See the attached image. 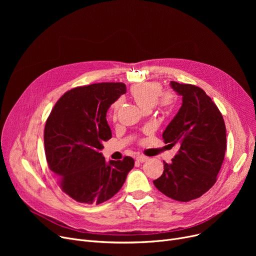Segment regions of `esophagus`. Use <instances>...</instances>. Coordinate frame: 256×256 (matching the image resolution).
<instances>
[{"label": "esophagus", "instance_id": "1", "mask_svg": "<svg viewBox=\"0 0 256 256\" xmlns=\"http://www.w3.org/2000/svg\"><path fill=\"white\" fill-rule=\"evenodd\" d=\"M136 160H138V162H140V163H144V162H146L147 160H148V158L145 156H137Z\"/></svg>", "mask_w": 256, "mask_h": 256}]
</instances>
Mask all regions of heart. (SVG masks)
Wrapping results in <instances>:
<instances>
[{
	"label": "heart",
	"mask_w": 256,
	"mask_h": 256,
	"mask_svg": "<svg viewBox=\"0 0 256 256\" xmlns=\"http://www.w3.org/2000/svg\"><path fill=\"white\" fill-rule=\"evenodd\" d=\"M162 87L156 82L142 83L130 88V96L142 110H150L156 104L160 108H168L173 102V96L169 91L160 92ZM120 102L117 100L112 106V115L115 118L119 110Z\"/></svg>",
	"instance_id": "b5f03b06"
}]
</instances>
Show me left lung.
Here are the masks:
<instances>
[{
    "label": "left lung",
    "mask_w": 256,
    "mask_h": 256,
    "mask_svg": "<svg viewBox=\"0 0 256 256\" xmlns=\"http://www.w3.org/2000/svg\"><path fill=\"white\" fill-rule=\"evenodd\" d=\"M182 96L180 111L163 132L165 143L180 150L164 172L154 180L156 189L171 199L188 202L199 198L217 182L226 150L223 116L200 87L171 80Z\"/></svg>",
    "instance_id": "8db88e82"
}]
</instances>
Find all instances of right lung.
Segmentation results:
<instances>
[{
  "instance_id": "add662e5",
  "label": "right lung",
  "mask_w": 256,
  "mask_h": 256,
  "mask_svg": "<svg viewBox=\"0 0 256 256\" xmlns=\"http://www.w3.org/2000/svg\"><path fill=\"white\" fill-rule=\"evenodd\" d=\"M126 92L124 83H98L65 92L44 126L48 165L61 190L78 202L100 204L112 198L135 165L130 156L106 162L100 152L112 138L106 111Z\"/></svg>"
}]
</instances>
